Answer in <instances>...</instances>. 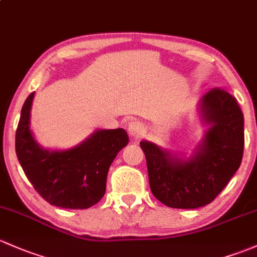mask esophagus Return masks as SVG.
<instances>
[{"instance_id": "34e87169", "label": "esophagus", "mask_w": 257, "mask_h": 257, "mask_svg": "<svg viewBox=\"0 0 257 257\" xmlns=\"http://www.w3.org/2000/svg\"><path fill=\"white\" fill-rule=\"evenodd\" d=\"M143 132H144V128H143L142 123L139 121H132L128 125V134L134 139H138V138L142 137Z\"/></svg>"}]
</instances>
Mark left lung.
<instances>
[{
	"mask_svg": "<svg viewBox=\"0 0 257 257\" xmlns=\"http://www.w3.org/2000/svg\"><path fill=\"white\" fill-rule=\"evenodd\" d=\"M201 110L203 119L212 125L190 160L172 158L153 143H140L151 192L167 207L194 209L207 206L241 164L244 114L235 97L214 87L202 98Z\"/></svg>",
	"mask_w": 257,
	"mask_h": 257,
	"instance_id": "left-lung-1",
	"label": "left lung"
}]
</instances>
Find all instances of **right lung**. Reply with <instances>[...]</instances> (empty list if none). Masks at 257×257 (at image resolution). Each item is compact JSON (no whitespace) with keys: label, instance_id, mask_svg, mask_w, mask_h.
Returning <instances> with one entry per match:
<instances>
[{"label":"right lung","instance_id":"1","mask_svg":"<svg viewBox=\"0 0 257 257\" xmlns=\"http://www.w3.org/2000/svg\"><path fill=\"white\" fill-rule=\"evenodd\" d=\"M33 97L34 92L27 97L16 131V153L24 174L51 206L65 209L92 207L104 196L108 170L128 144V134L121 128L97 131L70 150H44L29 129Z\"/></svg>","mask_w":257,"mask_h":257}]
</instances>
